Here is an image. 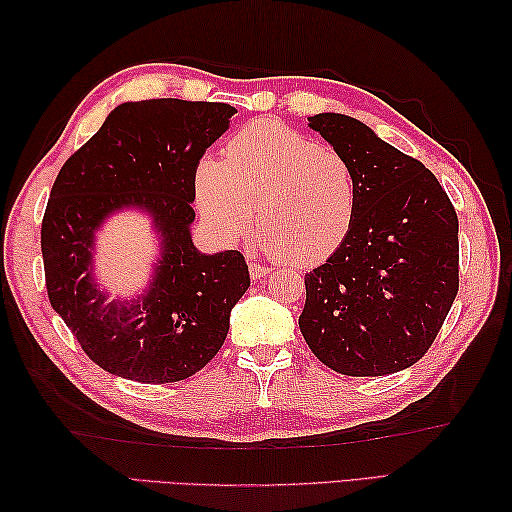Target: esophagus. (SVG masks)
Returning a JSON list of instances; mask_svg holds the SVG:
<instances>
[{
  "label": "esophagus",
  "instance_id": "34e87169",
  "mask_svg": "<svg viewBox=\"0 0 512 512\" xmlns=\"http://www.w3.org/2000/svg\"><path fill=\"white\" fill-rule=\"evenodd\" d=\"M270 273H273V268H270V266H264L259 262H250V277H253V279H262Z\"/></svg>",
  "mask_w": 512,
  "mask_h": 512
}]
</instances>
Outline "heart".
I'll return each instance as SVG.
<instances>
[{
  "mask_svg": "<svg viewBox=\"0 0 512 512\" xmlns=\"http://www.w3.org/2000/svg\"><path fill=\"white\" fill-rule=\"evenodd\" d=\"M195 195L224 237L246 233L257 209V244L290 268H312L350 237L361 182L343 151L262 118L228 140L222 162H200Z\"/></svg>",
  "mask_w": 512,
  "mask_h": 512,
  "instance_id": "heart-1",
  "label": "heart"
}]
</instances>
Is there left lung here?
<instances>
[{
    "label": "left lung",
    "instance_id": "left-lung-1",
    "mask_svg": "<svg viewBox=\"0 0 512 512\" xmlns=\"http://www.w3.org/2000/svg\"><path fill=\"white\" fill-rule=\"evenodd\" d=\"M361 182L350 237L306 275L299 328L345 376H387L427 354L460 288L458 215L420 160L343 114L310 116Z\"/></svg>",
    "mask_w": 512,
    "mask_h": 512
}]
</instances>
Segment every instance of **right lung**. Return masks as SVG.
I'll use <instances>...</instances> for the list:
<instances>
[{
	"instance_id": "add662e5",
	"label": "right lung",
	"mask_w": 512,
	"mask_h": 512,
	"mask_svg": "<svg viewBox=\"0 0 512 512\" xmlns=\"http://www.w3.org/2000/svg\"><path fill=\"white\" fill-rule=\"evenodd\" d=\"M226 103H123L65 160L41 222L48 299L105 372L138 383H176L220 352L228 317L250 286L239 250L204 255L191 242L195 169L226 129ZM125 205L145 208L163 235L143 298L111 302L91 277L93 233Z\"/></svg>"
}]
</instances>
